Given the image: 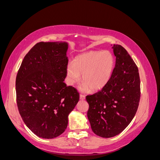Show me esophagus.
I'll return each instance as SVG.
<instances>
[{"label":"esophagus","mask_w":160,"mask_h":160,"mask_svg":"<svg viewBox=\"0 0 160 160\" xmlns=\"http://www.w3.org/2000/svg\"><path fill=\"white\" fill-rule=\"evenodd\" d=\"M85 99V96L84 95L81 94V95H80V99H81V100H84Z\"/></svg>","instance_id":"obj_1"}]
</instances>
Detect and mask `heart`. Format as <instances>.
<instances>
[{
  "label": "heart",
  "mask_w": 160,
  "mask_h": 160,
  "mask_svg": "<svg viewBox=\"0 0 160 160\" xmlns=\"http://www.w3.org/2000/svg\"><path fill=\"white\" fill-rule=\"evenodd\" d=\"M115 61L108 51H91L77 55L73 62L67 66V78L69 85H73L81 79L82 91H96L103 89L113 74Z\"/></svg>",
  "instance_id": "b5f03b06"
}]
</instances>
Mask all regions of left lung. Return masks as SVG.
<instances>
[{"label": "left lung", "mask_w": 160, "mask_h": 160, "mask_svg": "<svg viewBox=\"0 0 160 160\" xmlns=\"http://www.w3.org/2000/svg\"><path fill=\"white\" fill-rule=\"evenodd\" d=\"M112 49L116 60L109 81L98 93L86 97L92 131L105 138L114 137L128 127L140 99L137 65L122 46L114 45Z\"/></svg>", "instance_id": "8db88e82"}]
</instances>
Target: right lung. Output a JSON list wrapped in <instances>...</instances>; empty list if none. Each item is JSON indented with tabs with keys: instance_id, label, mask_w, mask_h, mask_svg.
<instances>
[{
	"instance_id": "add662e5",
	"label": "right lung",
	"mask_w": 160,
	"mask_h": 160,
	"mask_svg": "<svg viewBox=\"0 0 160 160\" xmlns=\"http://www.w3.org/2000/svg\"><path fill=\"white\" fill-rule=\"evenodd\" d=\"M67 42H40L25 55L16 78L17 103L27 126L38 137L52 139L65 132L69 114L79 99L64 83Z\"/></svg>"
}]
</instances>
